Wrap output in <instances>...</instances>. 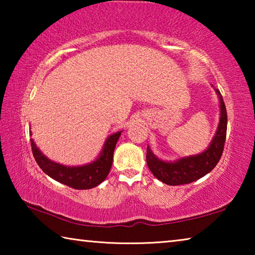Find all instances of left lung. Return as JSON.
<instances>
[{"label": "left lung", "instance_id": "8db88e82", "mask_svg": "<svg viewBox=\"0 0 255 255\" xmlns=\"http://www.w3.org/2000/svg\"><path fill=\"white\" fill-rule=\"evenodd\" d=\"M216 92L221 99V122L218 129L208 149L196 156L181 158L179 161L169 163L158 159L147 146L146 162L155 178L169 185L188 184L205 176L217 165L225 146L227 131V112L223 97L219 90Z\"/></svg>", "mask_w": 255, "mask_h": 255}]
</instances>
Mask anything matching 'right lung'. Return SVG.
<instances>
[{
  "mask_svg": "<svg viewBox=\"0 0 255 255\" xmlns=\"http://www.w3.org/2000/svg\"><path fill=\"white\" fill-rule=\"evenodd\" d=\"M122 131L116 132L108 138L105 148L101 152L100 157L96 162L84 166L70 167L64 166L62 164L55 163L42 155L36 144L31 139V149L33 157L36 159L40 169L50 178L58 181V182L68 185L70 188L77 190H85L97 187L102 181H105L109 174L112 161H114V150L116 144L119 139Z\"/></svg>",
  "mask_w": 255,
  "mask_h": 255,
  "instance_id": "add662e5",
  "label": "right lung"
}]
</instances>
